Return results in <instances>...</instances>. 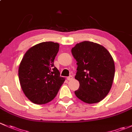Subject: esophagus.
<instances>
[{
  "label": "esophagus",
  "instance_id": "obj_1",
  "mask_svg": "<svg viewBox=\"0 0 132 132\" xmlns=\"http://www.w3.org/2000/svg\"><path fill=\"white\" fill-rule=\"evenodd\" d=\"M73 76L70 75V76H69V77L67 78V80H69V81H70V80H73Z\"/></svg>",
  "mask_w": 132,
  "mask_h": 132
}]
</instances>
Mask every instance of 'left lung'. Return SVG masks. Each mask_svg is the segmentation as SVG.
Here are the masks:
<instances>
[{
    "label": "left lung",
    "mask_w": 132,
    "mask_h": 132,
    "mask_svg": "<svg viewBox=\"0 0 132 132\" xmlns=\"http://www.w3.org/2000/svg\"><path fill=\"white\" fill-rule=\"evenodd\" d=\"M71 52L77 61L75 79L80 83L76 96L85 103H97L113 84L115 66L111 55L104 47L89 41L77 44Z\"/></svg>",
    "instance_id": "obj_1"
}]
</instances>
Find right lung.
I'll return each instance as SVG.
<instances>
[{"instance_id":"1","label":"right lung","mask_w":132,"mask_h":132,"mask_svg":"<svg viewBox=\"0 0 132 132\" xmlns=\"http://www.w3.org/2000/svg\"><path fill=\"white\" fill-rule=\"evenodd\" d=\"M59 44L45 42L26 52L19 64L21 87L33 103L44 104L54 99L65 78L54 64Z\"/></svg>"}]
</instances>
